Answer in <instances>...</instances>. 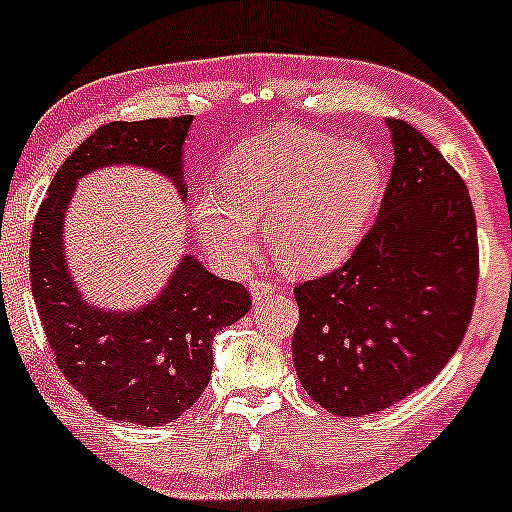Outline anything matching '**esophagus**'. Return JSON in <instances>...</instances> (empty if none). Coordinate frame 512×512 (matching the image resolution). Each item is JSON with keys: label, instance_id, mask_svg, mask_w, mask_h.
<instances>
[{"label": "esophagus", "instance_id": "obj_1", "mask_svg": "<svg viewBox=\"0 0 512 512\" xmlns=\"http://www.w3.org/2000/svg\"><path fill=\"white\" fill-rule=\"evenodd\" d=\"M276 281L269 279V276H262V279H255L250 283V291H252V300L255 303H262V300H267L269 295H272L276 291Z\"/></svg>", "mask_w": 512, "mask_h": 512}]
</instances>
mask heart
<instances>
[{
	"label": "heart",
	"mask_w": 512,
	"mask_h": 512,
	"mask_svg": "<svg viewBox=\"0 0 512 512\" xmlns=\"http://www.w3.org/2000/svg\"><path fill=\"white\" fill-rule=\"evenodd\" d=\"M384 190V166L365 145L300 126H272L233 152L224 193L205 190L195 226L226 260L255 248L269 219L272 252L288 272L315 274L350 255Z\"/></svg>",
	"instance_id": "obj_1"
}]
</instances>
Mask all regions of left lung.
Segmentation results:
<instances>
[{
  "mask_svg": "<svg viewBox=\"0 0 512 512\" xmlns=\"http://www.w3.org/2000/svg\"><path fill=\"white\" fill-rule=\"evenodd\" d=\"M393 169L379 217L334 272L293 288V365L338 417L372 415L422 389L470 326L477 219L458 171L424 135L386 121Z\"/></svg>",
  "mask_w": 512,
  "mask_h": 512,
  "instance_id": "8db88e82",
  "label": "left lung"
}]
</instances>
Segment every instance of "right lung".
I'll return each instance as SVG.
<instances>
[{
	"instance_id": "add662e5",
	"label": "right lung",
	"mask_w": 512,
	"mask_h": 512,
	"mask_svg": "<svg viewBox=\"0 0 512 512\" xmlns=\"http://www.w3.org/2000/svg\"><path fill=\"white\" fill-rule=\"evenodd\" d=\"M193 116L112 121L61 164L30 236V286L54 362L109 420L162 427L193 408L212 374V338L250 310L248 288L183 257L169 286L138 312L90 307L64 260V212L80 176L140 164L169 176L186 197L181 155Z\"/></svg>"
}]
</instances>
